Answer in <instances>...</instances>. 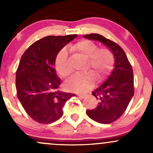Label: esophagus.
Returning a JSON list of instances; mask_svg holds the SVG:
<instances>
[{
  "label": "esophagus",
  "instance_id": "esophagus-1",
  "mask_svg": "<svg viewBox=\"0 0 153 153\" xmlns=\"http://www.w3.org/2000/svg\"><path fill=\"white\" fill-rule=\"evenodd\" d=\"M78 96L79 97V98H84L86 97V95H83V94H78Z\"/></svg>",
  "mask_w": 153,
  "mask_h": 153
}]
</instances>
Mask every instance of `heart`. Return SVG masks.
I'll return each mask as SVG.
<instances>
[{"label":"heart","mask_w":153,"mask_h":153,"mask_svg":"<svg viewBox=\"0 0 153 153\" xmlns=\"http://www.w3.org/2000/svg\"><path fill=\"white\" fill-rule=\"evenodd\" d=\"M97 47L98 46L95 43L89 40H82L69 47V50L74 55L85 58L84 69L90 72H84L72 77L67 84L69 90L85 92L94 86L93 77L101 81L111 72L114 65V56L112 52L107 48ZM55 68L58 75L64 79H68L71 75L72 71L68 64L67 52L64 49H61L57 55Z\"/></svg>","instance_id":"heart-1"}]
</instances>
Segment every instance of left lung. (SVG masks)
<instances>
[{
    "label": "left lung",
    "instance_id": "1",
    "mask_svg": "<svg viewBox=\"0 0 153 153\" xmlns=\"http://www.w3.org/2000/svg\"><path fill=\"white\" fill-rule=\"evenodd\" d=\"M84 38L103 43L112 52L115 67L108 79L94 90L99 100L93 109L86 110L88 116L100 124H110L120 118L134 95V77L132 66L126 53L118 44L99 34L85 35Z\"/></svg>",
    "mask_w": 153,
    "mask_h": 153
}]
</instances>
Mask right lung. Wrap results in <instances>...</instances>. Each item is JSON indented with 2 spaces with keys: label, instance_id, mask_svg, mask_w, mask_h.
<instances>
[{
  "label": "right lung",
  "instance_id": "obj_1",
  "mask_svg": "<svg viewBox=\"0 0 153 153\" xmlns=\"http://www.w3.org/2000/svg\"><path fill=\"white\" fill-rule=\"evenodd\" d=\"M77 35L47 36L23 54L16 71L17 96L26 112L40 124H51L63 115V107L75 94L60 90L55 60L61 49Z\"/></svg>",
  "mask_w": 153,
  "mask_h": 153
}]
</instances>
